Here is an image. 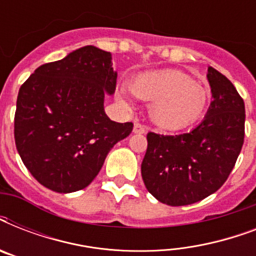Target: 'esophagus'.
Here are the masks:
<instances>
[{"instance_id":"obj_1","label":"esophagus","mask_w":256,"mask_h":256,"mask_svg":"<svg viewBox=\"0 0 256 256\" xmlns=\"http://www.w3.org/2000/svg\"><path fill=\"white\" fill-rule=\"evenodd\" d=\"M132 132H136V134H144L146 132V128H144V124H140V122H134V130Z\"/></svg>"}]
</instances>
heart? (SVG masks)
<instances>
[{"instance_id":"heart-1","label":"heart","mask_w":256,"mask_h":256,"mask_svg":"<svg viewBox=\"0 0 256 256\" xmlns=\"http://www.w3.org/2000/svg\"><path fill=\"white\" fill-rule=\"evenodd\" d=\"M132 94L150 102L148 114L164 130H179L195 124L204 114L211 94L200 82L179 70H164L142 76L132 85ZM116 100L124 110H132L126 88H120Z\"/></svg>"}]
</instances>
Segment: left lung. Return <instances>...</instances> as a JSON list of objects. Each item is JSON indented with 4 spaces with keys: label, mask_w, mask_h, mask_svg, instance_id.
Returning <instances> with one entry per match:
<instances>
[{
    "label": "left lung",
    "mask_w": 256,
    "mask_h": 256,
    "mask_svg": "<svg viewBox=\"0 0 256 256\" xmlns=\"http://www.w3.org/2000/svg\"><path fill=\"white\" fill-rule=\"evenodd\" d=\"M212 100L204 120L190 132L148 134L140 172L160 202L186 206L214 194L228 178L244 140V102L214 68L207 70Z\"/></svg>",
    "instance_id": "8db88e82"
}]
</instances>
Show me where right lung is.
I'll list each match as a JSON object with an SVG mask.
<instances>
[{
  "label": "right lung",
  "instance_id": "1",
  "mask_svg": "<svg viewBox=\"0 0 256 256\" xmlns=\"http://www.w3.org/2000/svg\"><path fill=\"white\" fill-rule=\"evenodd\" d=\"M112 65L108 52L84 46L40 66L20 88L14 140L42 186L61 194L85 188L112 146L132 132V122L118 124L104 112V96L116 85Z\"/></svg>",
  "mask_w": 256,
  "mask_h": 256
}]
</instances>
